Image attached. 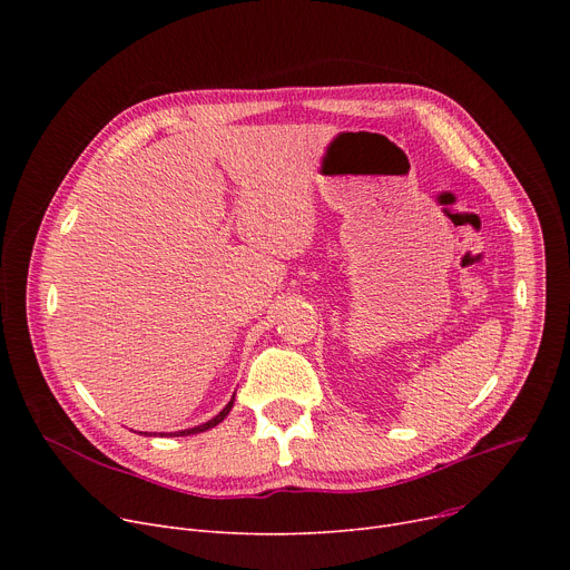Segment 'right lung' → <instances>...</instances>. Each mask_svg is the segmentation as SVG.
<instances>
[{
    "instance_id": "right-lung-1",
    "label": "right lung",
    "mask_w": 570,
    "mask_h": 570,
    "mask_svg": "<svg viewBox=\"0 0 570 570\" xmlns=\"http://www.w3.org/2000/svg\"><path fill=\"white\" fill-rule=\"evenodd\" d=\"M233 402H235V395L230 397V402L213 417V421H207V423H203V425H196V428H189V430H179V432H159L161 436H189V434H198V432H205V430H209V428H217L224 417L230 413V409H233ZM138 434H142V432H138ZM147 434V432H145ZM149 436H153V432H149ZM155 436H157V432H155Z\"/></svg>"
}]
</instances>
